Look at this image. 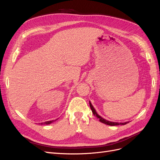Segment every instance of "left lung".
I'll list each match as a JSON object with an SVG mask.
<instances>
[{
	"label": "left lung",
	"mask_w": 160,
	"mask_h": 160,
	"mask_svg": "<svg viewBox=\"0 0 160 160\" xmlns=\"http://www.w3.org/2000/svg\"><path fill=\"white\" fill-rule=\"evenodd\" d=\"M89 105H90V108H91V109L92 111V112H93V115L95 116L96 118H98L99 120V122L103 123H105L106 125H111V126H113V125H125L127 124L128 123H129V122H124V123H118V122H109V121H108L106 120L105 119H103V118H101V116L99 115H98V113H97V111H95V108H93V106L92 105L91 101H89Z\"/></svg>",
	"instance_id": "8db88e82"
}]
</instances>
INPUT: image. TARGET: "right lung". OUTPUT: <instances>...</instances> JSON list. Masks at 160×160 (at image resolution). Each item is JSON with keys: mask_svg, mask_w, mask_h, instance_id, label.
I'll return each mask as SVG.
<instances>
[{"mask_svg": "<svg viewBox=\"0 0 160 160\" xmlns=\"http://www.w3.org/2000/svg\"><path fill=\"white\" fill-rule=\"evenodd\" d=\"M56 120H57V119H55V120H52V121H49V122H44V123H41V125H42V124L49 125V124H50V123H52V122H55Z\"/></svg>", "mask_w": 160, "mask_h": 160, "instance_id": "right-lung-1", "label": "right lung"}]
</instances>
